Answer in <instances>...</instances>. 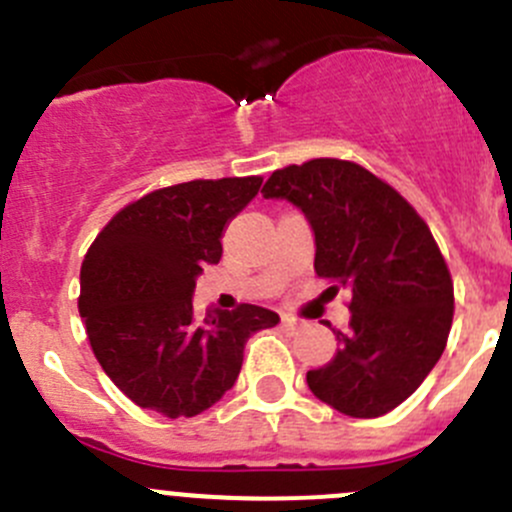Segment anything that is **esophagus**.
I'll list each match as a JSON object with an SVG mask.
<instances>
[{
  "label": "esophagus",
  "mask_w": 512,
  "mask_h": 512,
  "mask_svg": "<svg viewBox=\"0 0 512 512\" xmlns=\"http://www.w3.org/2000/svg\"><path fill=\"white\" fill-rule=\"evenodd\" d=\"M281 326H284V329H286V332H289V334H294L296 329H299V321H296L294 316L284 314V316H281Z\"/></svg>",
  "instance_id": "34e87169"
}]
</instances>
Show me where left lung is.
<instances>
[{
    "label": "left lung",
    "instance_id": "1",
    "mask_svg": "<svg viewBox=\"0 0 512 512\" xmlns=\"http://www.w3.org/2000/svg\"><path fill=\"white\" fill-rule=\"evenodd\" d=\"M261 193L304 213L314 271L337 284L332 291L352 294L349 332L334 329L337 354L306 372L309 389L342 415H387L425 382L452 326V279L430 228L392 186L349 160L274 170Z\"/></svg>",
    "mask_w": 512,
    "mask_h": 512
}]
</instances>
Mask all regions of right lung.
Instances as JSON below:
<instances>
[{
    "mask_svg": "<svg viewBox=\"0 0 512 512\" xmlns=\"http://www.w3.org/2000/svg\"><path fill=\"white\" fill-rule=\"evenodd\" d=\"M261 188L259 175L191 180L125 206L92 241L80 269V316L97 362L143 410L196 417L236 384L243 344L279 324L264 306L193 314L203 266Z\"/></svg>",
    "mask_w": 512,
    "mask_h": 512,
    "instance_id": "obj_1",
    "label": "right lung"
}]
</instances>
